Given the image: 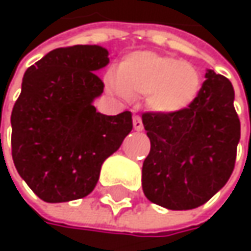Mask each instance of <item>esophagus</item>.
<instances>
[{
  "mask_svg": "<svg viewBox=\"0 0 251 251\" xmlns=\"http://www.w3.org/2000/svg\"><path fill=\"white\" fill-rule=\"evenodd\" d=\"M133 127H135V130H142L144 129V125H142V121H141V118L139 116H133Z\"/></svg>",
  "mask_w": 251,
  "mask_h": 251,
  "instance_id": "esophagus-1",
  "label": "esophagus"
}]
</instances>
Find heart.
<instances>
[{"label":"heart","mask_w":251,"mask_h":251,"mask_svg":"<svg viewBox=\"0 0 251 251\" xmlns=\"http://www.w3.org/2000/svg\"><path fill=\"white\" fill-rule=\"evenodd\" d=\"M107 84L125 99L145 96L152 112L170 115L195 101L201 90V74L189 62L142 50L127 55L121 62L119 73L107 76Z\"/></svg>","instance_id":"heart-1"}]
</instances>
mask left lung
<instances>
[{
	"mask_svg": "<svg viewBox=\"0 0 251 251\" xmlns=\"http://www.w3.org/2000/svg\"><path fill=\"white\" fill-rule=\"evenodd\" d=\"M195 101L176 113H144L151 150L142 190L160 206L193 209L208 202L232 175L240 141L229 79L208 70Z\"/></svg>",
	"mask_w": 251,
	"mask_h": 251,
	"instance_id": "1",
	"label": "left lung"
}]
</instances>
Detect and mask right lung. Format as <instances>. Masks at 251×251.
<instances>
[{
	"mask_svg": "<svg viewBox=\"0 0 251 251\" xmlns=\"http://www.w3.org/2000/svg\"><path fill=\"white\" fill-rule=\"evenodd\" d=\"M97 45L58 48L31 65L11 112V154L28 187L45 202L87 196L103 161L132 130V115L106 116L93 100L103 90L96 71L109 64Z\"/></svg>",
	"mask_w": 251,
	"mask_h": 251,
	"instance_id": "add662e5",
	"label": "right lung"
}]
</instances>
